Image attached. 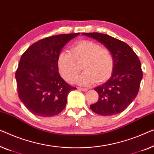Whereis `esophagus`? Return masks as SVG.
I'll return each instance as SVG.
<instances>
[{
    "label": "esophagus",
    "instance_id": "obj_1",
    "mask_svg": "<svg viewBox=\"0 0 154 154\" xmlns=\"http://www.w3.org/2000/svg\"><path fill=\"white\" fill-rule=\"evenodd\" d=\"M79 90H81V91H88V88H82V87H79Z\"/></svg>",
    "mask_w": 154,
    "mask_h": 154
}]
</instances>
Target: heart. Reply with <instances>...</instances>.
<instances>
[{"instance_id":"1","label":"heart","mask_w":154,"mask_h":154,"mask_svg":"<svg viewBox=\"0 0 154 154\" xmlns=\"http://www.w3.org/2000/svg\"><path fill=\"white\" fill-rule=\"evenodd\" d=\"M72 54L63 51L58 58V68L63 79L72 83L79 74L81 63L84 70L77 82L83 85H90L95 82H102L111 76L114 70V58L105 47L89 40H83L72 48Z\"/></svg>"}]
</instances>
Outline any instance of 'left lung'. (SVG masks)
Here are the masks:
<instances>
[{"mask_svg":"<svg viewBox=\"0 0 154 154\" xmlns=\"http://www.w3.org/2000/svg\"><path fill=\"white\" fill-rule=\"evenodd\" d=\"M102 43L111 51L114 58L112 77L103 85L94 88L98 94L97 103L91 109L102 116L119 114L126 109L139 92L142 79L141 63L133 49L123 41L106 34L84 33Z\"/></svg>","mask_w":154,"mask_h":154,"instance_id":"left-lung-1","label":"left lung"}]
</instances>
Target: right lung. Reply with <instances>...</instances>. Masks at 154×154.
<instances>
[{"mask_svg":"<svg viewBox=\"0 0 154 154\" xmlns=\"http://www.w3.org/2000/svg\"><path fill=\"white\" fill-rule=\"evenodd\" d=\"M79 33L49 36L31 45L15 73L19 98L32 114L53 116L64 109L68 95L76 87L58 73V58L65 45Z\"/></svg>","mask_w":154,"mask_h":154,"instance_id":"1","label":"right lung"}]
</instances>
